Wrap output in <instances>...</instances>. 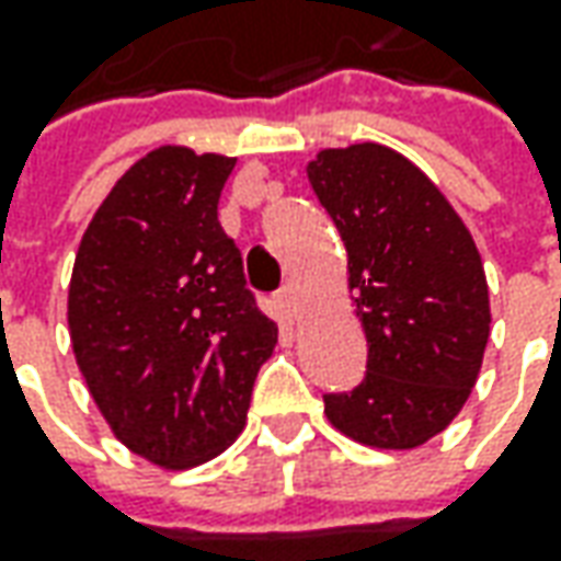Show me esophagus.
I'll use <instances>...</instances> for the list:
<instances>
[{
    "label": "esophagus",
    "instance_id": "34e87169",
    "mask_svg": "<svg viewBox=\"0 0 561 561\" xmlns=\"http://www.w3.org/2000/svg\"><path fill=\"white\" fill-rule=\"evenodd\" d=\"M276 304H279V310L285 317H295L298 313V291H295L291 282H285L279 291H276Z\"/></svg>",
    "mask_w": 561,
    "mask_h": 561
}]
</instances>
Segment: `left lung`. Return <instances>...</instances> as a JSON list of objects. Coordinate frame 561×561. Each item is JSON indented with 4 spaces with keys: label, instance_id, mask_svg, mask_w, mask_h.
<instances>
[{
    "label": "left lung",
    "instance_id": "obj_1",
    "mask_svg": "<svg viewBox=\"0 0 561 561\" xmlns=\"http://www.w3.org/2000/svg\"><path fill=\"white\" fill-rule=\"evenodd\" d=\"M347 248L366 376L322 394L329 422L366 447L413 450L474 388L491 335L481 254L437 185L394 148H325L307 167Z\"/></svg>",
    "mask_w": 561,
    "mask_h": 561
}]
</instances>
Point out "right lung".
Instances as JSON below:
<instances>
[{"label": "right lung", "mask_w": 561, "mask_h": 561, "mask_svg": "<svg viewBox=\"0 0 561 561\" xmlns=\"http://www.w3.org/2000/svg\"><path fill=\"white\" fill-rule=\"evenodd\" d=\"M236 158L164 146L89 222L68 325L89 394L133 454L188 469L242 435L276 322L248 291L217 204Z\"/></svg>", "instance_id": "right-lung-1"}]
</instances>
